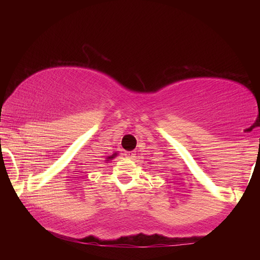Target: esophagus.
Returning a JSON list of instances; mask_svg holds the SVG:
<instances>
[{"label": "esophagus", "mask_w": 260, "mask_h": 260, "mask_svg": "<svg viewBox=\"0 0 260 260\" xmlns=\"http://www.w3.org/2000/svg\"><path fill=\"white\" fill-rule=\"evenodd\" d=\"M125 156L127 158H129V159H133V158L135 157V153L133 151H126L125 152Z\"/></svg>", "instance_id": "1"}]
</instances>
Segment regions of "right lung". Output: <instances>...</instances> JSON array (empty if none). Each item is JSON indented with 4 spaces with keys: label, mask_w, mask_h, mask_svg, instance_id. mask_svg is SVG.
Here are the masks:
<instances>
[{
    "label": "right lung",
    "mask_w": 260,
    "mask_h": 260,
    "mask_svg": "<svg viewBox=\"0 0 260 260\" xmlns=\"http://www.w3.org/2000/svg\"><path fill=\"white\" fill-rule=\"evenodd\" d=\"M116 156H117V153H113V155H111V156H108V158H107V161H108V160H111V159H113V158L116 157Z\"/></svg>",
    "instance_id": "obj_1"
}]
</instances>
